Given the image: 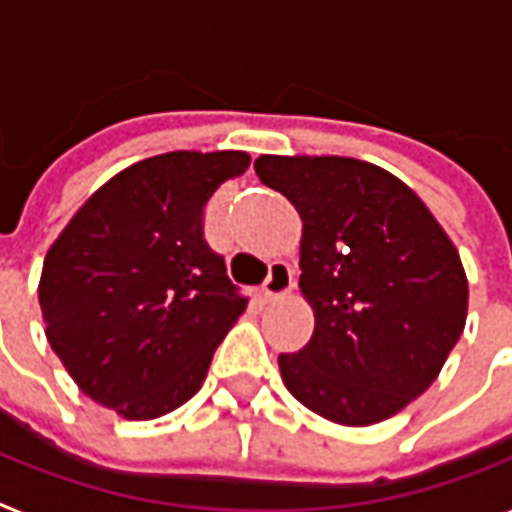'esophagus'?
Here are the masks:
<instances>
[{"mask_svg":"<svg viewBox=\"0 0 512 512\" xmlns=\"http://www.w3.org/2000/svg\"><path fill=\"white\" fill-rule=\"evenodd\" d=\"M294 289V270L292 265L284 263V260H276L270 263V273L263 284V299L265 302H273V299L284 297Z\"/></svg>","mask_w":512,"mask_h":512,"instance_id":"esophagus-1","label":"esophagus"}]
</instances>
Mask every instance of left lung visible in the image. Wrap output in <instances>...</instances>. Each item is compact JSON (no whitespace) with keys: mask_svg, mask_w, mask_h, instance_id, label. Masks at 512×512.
Masks as SVG:
<instances>
[{"mask_svg":"<svg viewBox=\"0 0 512 512\" xmlns=\"http://www.w3.org/2000/svg\"><path fill=\"white\" fill-rule=\"evenodd\" d=\"M260 181L302 218L305 350L278 357L286 389L339 426H373L436 381L468 315V278L439 220L405 181L339 155H260Z\"/></svg>","mask_w":512,"mask_h":512,"instance_id":"8db88e82","label":"left lung"}]
</instances>
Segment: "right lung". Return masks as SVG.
Returning <instances> with one entry per match:
<instances>
[{"label": "right lung", "mask_w": 512, "mask_h": 512, "mask_svg": "<svg viewBox=\"0 0 512 512\" xmlns=\"http://www.w3.org/2000/svg\"><path fill=\"white\" fill-rule=\"evenodd\" d=\"M252 157L176 149L105 181L47 249L39 278L49 347L86 397L126 421L189 402L247 310L205 210Z\"/></svg>", "instance_id": "obj_1"}]
</instances>
